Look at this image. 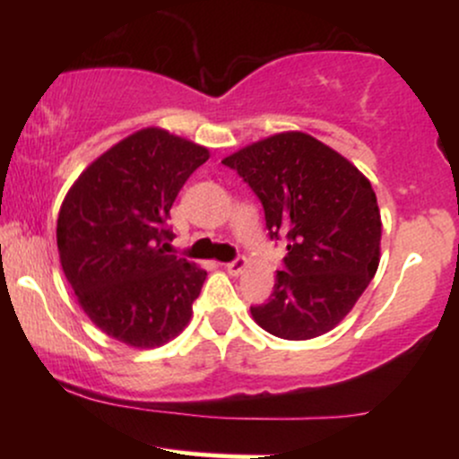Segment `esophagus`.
<instances>
[{"mask_svg": "<svg viewBox=\"0 0 459 459\" xmlns=\"http://www.w3.org/2000/svg\"><path fill=\"white\" fill-rule=\"evenodd\" d=\"M224 267H226V272L230 273V276H239V273L246 270V259H235V261L226 263Z\"/></svg>", "mask_w": 459, "mask_h": 459, "instance_id": "34e87169", "label": "esophagus"}]
</instances>
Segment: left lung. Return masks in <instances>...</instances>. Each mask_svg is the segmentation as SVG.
Returning <instances> with one entry per match:
<instances>
[{
    "mask_svg": "<svg viewBox=\"0 0 459 459\" xmlns=\"http://www.w3.org/2000/svg\"><path fill=\"white\" fill-rule=\"evenodd\" d=\"M222 163L259 196L272 239L287 237L284 270L270 299L250 307L252 319L287 341L336 328L380 265L382 220L368 178L302 131L252 142Z\"/></svg>",
    "mask_w": 459,
    "mask_h": 459,
    "instance_id": "8db88e82",
    "label": "left lung"
}]
</instances>
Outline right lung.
Wrapping results in <instances>:
<instances>
[{
    "instance_id": "1",
    "label": "right lung",
    "mask_w": 459,
    "mask_h": 459,
    "mask_svg": "<svg viewBox=\"0 0 459 459\" xmlns=\"http://www.w3.org/2000/svg\"><path fill=\"white\" fill-rule=\"evenodd\" d=\"M209 149L160 127L127 135L73 183L57 215V252L79 307L120 343L151 350L192 319L207 272L170 255L166 222Z\"/></svg>"
}]
</instances>
